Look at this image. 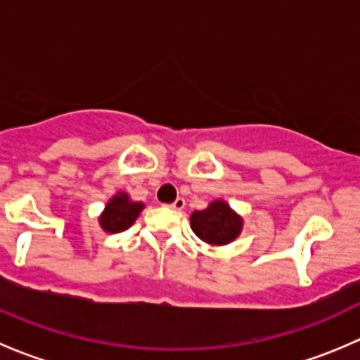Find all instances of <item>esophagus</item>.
Wrapping results in <instances>:
<instances>
[{
    "instance_id": "1",
    "label": "esophagus",
    "mask_w": 360,
    "mask_h": 360,
    "mask_svg": "<svg viewBox=\"0 0 360 360\" xmlns=\"http://www.w3.org/2000/svg\"><path fill=\"white\" fill-rule=\"evenodd\" d=\"M184 205H186V200H184L183 197H179V198H176V200H174L172 203H170V209H174V210H183L184 209Z\"/></svg>"
}]
</instances>
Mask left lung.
<instances>
[{
    "instance_id": "1",
    "label": "left lung",
    "mask_w": 360,
    "mask_h": 360,
    "mask_svg": "<svg viewBox=\"0 0 360 360\" xmlns=\"http://www.w3.org/2000/svg\"><path fill=\"white\" fill-rule=\"evenodd\" d=\"M191 230L207 244L224 245L240 233L242 219L228 203L216 200L205 210L191 214Z\"/></svg>"
}]
</instances>
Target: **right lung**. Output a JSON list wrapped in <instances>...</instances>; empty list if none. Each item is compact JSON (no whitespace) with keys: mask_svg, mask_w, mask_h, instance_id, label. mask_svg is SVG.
Here are the masks:
<instances>
[{"mask_svg":"<svg viewBox=\"0 0 360 360\" xmlns=\"http://www.w3.org/2000/svg\"><path fill=\"white\" fill-rule=\"evenodd\" d=\"M143 207L141 202H130L129 195L118 193L104 209V214L101 216V226L110 233L127 230L137 219Z\"/></svg>","mask_w":360,"mask_h":360,"instance_id":"1","label":"right lung"}]
</instances>
